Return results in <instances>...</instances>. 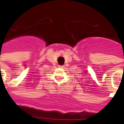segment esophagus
<instances>
[{
  "instance_id": "1",
  "label": "esophagus",
  "mask_w": 124,
  "mask_h": 124,
  "mask_svg": "<svg viewBox=\"0 0 124 124\" xmlns=\"http://www.w3.org/2000/svg\"><path fill=\"white\" fill-rule=\"evenodd\" d=\"M64 67V66L63 65H60V66H59V68H63Z\"/></svg>"
}]
</instances>
